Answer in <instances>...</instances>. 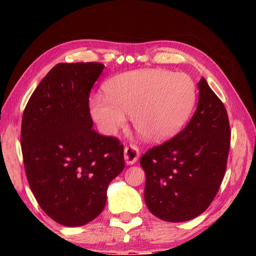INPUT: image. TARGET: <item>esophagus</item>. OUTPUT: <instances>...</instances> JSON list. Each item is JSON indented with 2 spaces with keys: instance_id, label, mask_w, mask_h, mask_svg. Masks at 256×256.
<instances>
[{
  "instance_id": "esophagus-1",
  "label": "esophagus",
  "mask_w": 256,
  "mask_h": 256,
  "mask_svg": "<svg viewBox=\"0 0 256 256\" xmlns=\"http://www.w3.org/2000/svg\"><path fill=\"white\" fill-rule=\"evenodd\" d=\"M138 157H140V152L136 146L130 144L128 146L124 148V159L126 164H133L138 162Z\"/></svg>"
}]
</instances>
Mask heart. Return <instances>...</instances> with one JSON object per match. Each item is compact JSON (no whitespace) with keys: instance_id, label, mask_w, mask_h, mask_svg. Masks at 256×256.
I'll return each instance as SVG.
<instances>
[{"instance_id":"b5f03b06","label":"heart","mask_w":256,"mask_h":256,"mask_svg":"<svg viewBox=\"0 0 256 256\" xmlns=\"http://www.w3.org/2000/svg\"><path fill=\"white\" fill-rule=\"evenodd\" d=\"M106 97L90 99V114L100 131L112 136L126 124L140 136L162 142L178 134L192 115L198 92L186 73L144 68L115 76L105 86Z\"/></svg>"}]
</instances>
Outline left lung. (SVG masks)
I'll return each instance as SVG.
<instances>
[{"label": "left lung", "mask_w": 256, "mask_h": 256, "mask_svg": "<svg viewBox=\"0 0 256 256\" xmlns=\"http://www.w3.org/2000/svg\"><path fill=\"white\" fill-rule=\"evenodd\" d=\"M198 102L180 133L142 156L144 201L157 218L188 222L206 210L226 172L230 148L227 110L202 78Z\"/></svg>", "instance_id": "left-lung-1"}]
</instances>
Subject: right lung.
I'll return each instance as SVG.
<instances>
[{
    "label": "right lung",
    "instance_id": "obj_1",
    "mask_svg": "<svg viewBox=\"0 0 256 256\" xmlns=\"http://www.w3.org/2000/svg\"><path fill=\"white\" fill-rule=\"evenodd\" d=\"M105 66L58 63L30 97L21 124L28 183L45 214L79 227L100 214L124 170L123 146L92 128L89 94Z\"/></svg>",
    "mask_w": 256,
    "mask_h": 256
}]
</instances>
